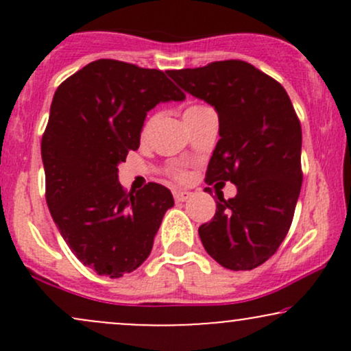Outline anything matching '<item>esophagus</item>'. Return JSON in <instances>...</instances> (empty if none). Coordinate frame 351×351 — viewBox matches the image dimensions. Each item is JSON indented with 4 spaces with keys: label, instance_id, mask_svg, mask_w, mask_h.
Returning a JSON list of instances; mask_svg holds the SVG:
<instances>
[{
    "label": "esophagus",
    "instance_id": "1",
    "mask_svg": "<svg viewBox=\"0 0 351 351\" xmlns=\"http://www.w3.org/2000/svg\"><path fill=\"white\" fill-rule=\"evenodd\" d=\"M173 196H175L176 201H186L193 196V193L189 191H184V189H178V191L173 193Z\"/></svg>",
    "mask_w": 351,
    "mask_h": 351
}]
</instances>
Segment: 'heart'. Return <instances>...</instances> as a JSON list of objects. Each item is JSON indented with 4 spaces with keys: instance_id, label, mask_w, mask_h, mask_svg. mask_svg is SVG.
Listing matches in <instances>:
<instances>
[{
    "instance_id": "b5f03b06",
    "label": "heart",
    "mask_w": 351,
    "mask_h": 351,
    "mask_svg": "<svg viewBox=\"0 0 351 351\" xmlns=\"http://www.w3.org/2000/svg\"><path fill=\"white\" fill-rule=\"evenodd\" d=\"M206 112H211V108L206 106H199V104H195V106H189L186 110H184V120H186V123H188V122H191V120L198 119V117H201L203 114H206ZM153 122H155V117H150V119L145 122L143 130H142L143 135H147L148 132H150ZM168 173H170L173 178H176V180H186V176H188V173L183 167H171Z\"/></svg>"
}]
</instances>
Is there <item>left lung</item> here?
Masks as SVG:
<instances>
[{"label": "left lung", "mask_w": 351, "mask_h": 351, "mask_svg": "<svg viewBox=\"0 0 351 351\" xmlns=\"http://www.w3.org/2000/svg\"><path fill=\"white\" fill-rule=\"evenodd\" d=\"M168 75L219 117L206 183L237 186L229 199L217 191L215 217L198 229L201 243L223 267L256 269L276 254L293 219L302 186L299 117L285 88L245 60H216Z\"/></svg>", "instance_id": "1"}]
</instances>
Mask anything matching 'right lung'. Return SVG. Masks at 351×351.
Masks as SVG:
<instances>
[{
    "mask_svg": "<svg viewBox=\"0 0 351 351\" xmlns=\"http://www.w3.org/2000/svg\"><path fill=\"white\" fill-rule=\"evenodd\" d=\"M183 99L167 72L115 59L87 64L56 90L41 142L47 208L74 256L99 276L140 267L175 204L158 183L125 191L117 165L140 147L148 110Z\"/></svg>",
    "mask_w": 351,
    "mask_h": 351,
    "instance_id": "right-lung-1",
    "label": "right lung"
}]
</instances>
